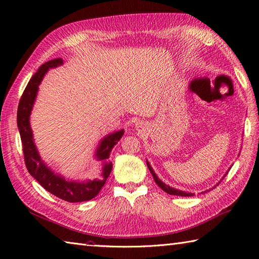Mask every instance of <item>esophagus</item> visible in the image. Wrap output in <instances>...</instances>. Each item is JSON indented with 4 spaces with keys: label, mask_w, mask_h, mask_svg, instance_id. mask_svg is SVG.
Wrapping results in <instances>:
<instances>
[{
    "label": "esophagus",
    "mask_w": 259,
    "mask_h": 259,
    "mask_svg": "<svg viewBox=\"0 0 259 259\" xmlns=\"http://www.w3.org/2000/svg\"><path fill=\"white\" fill-rule=\"evenodd\" d=\"M135 126H136V130L138 131V132H143L144 130H145V124H144V122H137L136 124H135Z\"/></svg>",
    "instance_id": "esophagus-1"
}]
</instances>
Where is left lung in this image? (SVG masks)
Masks as SVG:
<instances>
[{"label":"left lung","mask_w":259,"mask_h":259,"mask_svg":"<svg viewBox=\"0 0 259 259\" xmlns=\"http://www.w3.org/2000/svg\"><path fill=\"white\" fill-rule=\"evenodd\" d=\"M147 166H148V168H149V170H150V173L152 174V176H153V179H154V182H155V184L158 185L161 189L163 190V191H165L166 193H168V194H171V195H179V197H192V195H194L193 193H191V192H186V191H183V190H179V189H175V188H171V187H169L168 185H166V184H164L162 180L156 176V174L154 173V170H153V168L151 167V165L150 164H149V162L147 161ZM228 174V171H227V173L225 174V176ZM225 176L223 177V178H225ZM222 182V180H221ZM218 185V184H217ZM216 185V186H217ZM215 186V187H216ZM214 187V188H215ZM210 190V189H209ZM209 190H206V191H209ZM206 191H204V192H202V193H205Z\"/></svg>","instance_id":"8db88e82"}]
</instances>
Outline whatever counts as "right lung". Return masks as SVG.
<instances>
[{
  "label": "right lung",
  "instance_id": "1",
  "mask_svg": "<svg viewBox=\"0 0 259 259\" xmlns=\"http://www.w3.org/2000/svg\"><path fill=\"white\" fill-rule=\"evenodd\" d=\"M64 64L61 58H56L45 62L38 68L37 71L31 77L27 88L22 93L17 110V125L22 143L23 155L27 169L36 182L40 184L45 190L57 198L67 202H84L95 198L104 187L107 178L112 170V162H108L109 155L114 145L119 143L124 134V130L117 131L105 136L99 143L95 158L98 161H103V173L99 178L89 179L79 182V180H69L60 174L55 173L41 159L40 154L34 144L32 130L30 126V114L33 109L34 101L37 95L38 85L41 84L44 75L48 73L51 68H56Z\"/></svg>",
  "mask_w": 259,
  "mask_h": 259
}]
</instances>
